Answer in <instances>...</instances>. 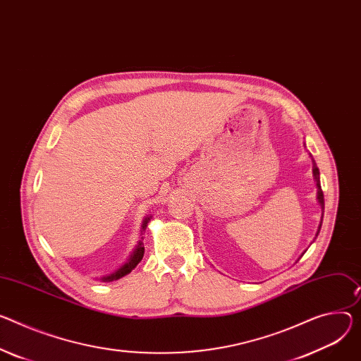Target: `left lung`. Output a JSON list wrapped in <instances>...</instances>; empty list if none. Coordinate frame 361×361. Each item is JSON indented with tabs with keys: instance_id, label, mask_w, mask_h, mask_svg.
Instances as JSON below:
<instances>
[{
	"instance_id": "1",
	"label": "left lung",
	"mask_w": 361,
	"mask_h": 361,
	"mask_svg": "<svg viewBox=\"0 0 361 361\" xmlns=\"http://www.w3.org/2000/svg\"><path fill=\"white\" fill-rule=\"evenodd\" d=\"M304 145H305V144H304ZM310 157H311V159H312V164H314V167H312V176H314L315 184H317V199H318V203H319L321 209L324 210V194H322V190H321V184H319V170H318V167H317V164H315V161H314V158H312V155H311V154H310ZM321 224H322V217H321ZM321 224H319V227H318V232H317V236H318V233H319V228H321Z\"/></svg>"
}]
</instances>
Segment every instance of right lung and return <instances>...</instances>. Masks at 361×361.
<instances>
[{
  "mask_svg": "<svg viewBox=\"0 0 361 361\" xmlns=\"http://www.w3.org/2000/svg\"><path fill=\"white\" fill-rule=\"evenodd\" d=\"M149 220H151V216L145 217V220L142 221V232L147 228V224H148ZM144 250H145V249H144V243H142V240H140V243H138V246L135 247V250L133 252V255H130L129 259L126 260V264L122 265L118 271H115V272L111 274L109 276H104L102 279H104V281H116V279H119V278L128 275L130 271H133V269L140 264L141 259L144 257Z\"/></svg>",
  "mask_w": 361,
  "mask_h": 361,
  "instance_id": "add662e5",
  "label": "right lung"
}]
</instances>
